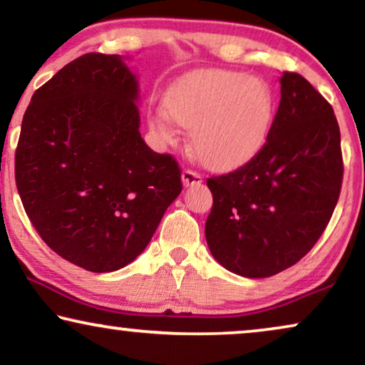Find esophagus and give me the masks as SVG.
Instances as JSON below:
<instances>
[{"label":"esophagus","mask_w":365,"mask_h":365,"mask_svg":"<svg viewBox=\"0 0 365 365\" xmlns=\"http://www.w3.org/2000/svg\"><path fill=\"white\" fill-rule=\"evenodd\" d=\"M181 178H182V184H184V186H194V184L202 182V176H201V174H199L197 171H192V169H189V168L182 169Z\"/></svg>","instance_id":"34e87169"}]
</instances>
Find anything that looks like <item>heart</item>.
Here are the masks:
<instances>
[{"instance_id":"b5f03b06","label":"heart","mask_w":365,"mask_h":365,"mask_svg":"<svg viewBox=\"0 0 365 365\" xmlns=\"http://www.w3.org/2000/svg\"><path fill=\"white\" fill-rule=\"evenodd\" d=\"M166 111L149 116L164 144L191 129L194 153L204 166L229 171L261 151L276 113V94L266 79L234 69H207L184 79L166 96Z\"/></svg>"}]
</instances>
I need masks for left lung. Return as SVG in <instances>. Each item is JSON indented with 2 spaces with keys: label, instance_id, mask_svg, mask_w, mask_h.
I'll list each match as a JSON object with an SVG mask.
<instances>
[{
  "label": "left lung",
  "instance_id": "1",
  "mask_svg": "<svg viewBox=\"0 0 365 365\" xmlns=\"http://www.w3.org/2000/svg\"><path fill=\"white\" fill-rule=\"evenodd\" d=\"M344 176L341 131L327 99L284 71L267 139L244 166L207 179L209 251L227 271L269 277L301 261L322 236Z\"/></svg>",
  "mask_w": 365,
  "mask_h": 365
}]
</instances>
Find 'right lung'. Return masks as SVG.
<instances>
[{"label":"right lung","instance_id":"1","mask_svg":"<svg viewBox=\"0 0 365 365\" xmlns=\"http://www.w3.org/2000/svg\"><path fill=\"white\" fill-rule=\"evenodd\" d=\"M138 81L119 54L86 53L34 91L14 178L39 237L91 272L133 262L182 191L171 154L139 133Z\"/></svg>","mask_w":365,"mask_h":365}]
</instances>
